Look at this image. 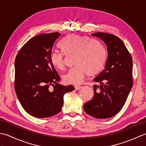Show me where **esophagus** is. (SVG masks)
Returning <instances> with one entry per match:
<instances>
[{"instance_id": "1", "label": "esophagus", "mask_w": 146, "mask_h": 146, "mask_svg": "<svg viewBox=\"0 0 146 146\" xmlns=\"http://www.w3.org/2000/svg\"><path fill=\"white\" fill-rule=\"evenodd\" d=\"M82 88V86H75V88L76 90H80Z\"/></svg>"}]
</instances>
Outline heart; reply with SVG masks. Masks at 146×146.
Instances as JSON below:
<instances>
[{
	"label": "heart",
	"mask_w": 146,
	"mask_h": 146,
	"mask_svg": "<svg viewBox=\"0 0 146 146\" xmlns=\"http://www.w3.org/2000/svg\"><path fill=\"white\" fill-rule=\"evenodd\" d=\"M63 52L54 51L51 54V61L59 70L63 69L66 63V54L75 56V67L63 75L67 84L80 85L86 75L98 74L103 68L107 53L104 46L97 40L85 35L72 34L61 43Z\"/></svg>",
	"instance_id": "obj_1"
}]
</instances>
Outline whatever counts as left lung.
I'll return each mask as SVG.
<instances>
[{
    "instance_id": "8db88e82",
    "label": "left lung",
    "mask_w": 146,
    "mask_h": 146,
    "mask_svg": "<svg viewBox=\"0 0 146 146\" xmlns=\"http://www.w3.org/2000/svg\"><path fill=\"white\" fill-rule=\"evenodd\" d=\"M107 47V58L104 70L94 81V95L84 104L85 112L97 119L114 116L122 109L132 87V59L122 40L105 33L92 34Z\"/></svg>"
}]
</instances>
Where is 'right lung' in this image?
Instances as JSON below:
<instances>
[{"mask_svg": "<svg viewBox=\"0 0 146 146\" xmlns=\"http://www.w3.org/2000/svg\"><path fill=\"white\" fill-rule=\"evenodd\" d=\"M60 33L41 34L29 40L15 60L14 88L22 106L31 115L49 117L58 113L63 96L73 85L59 84L60 77L51 61V54ZM52 86L53 88L49 89Z\"/></svg>", "mask_w": 146, "mask_h": 146, "instance_id": "right-lung-1", "label": "right lung"}]
</instances>
